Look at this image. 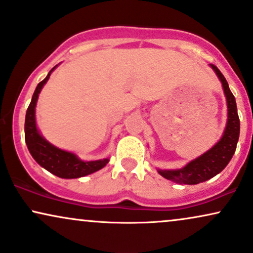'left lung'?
Listing matches in <instances>:
<instances>
[{
	"mask_svg": "<svg viewBox=\"0 0 253 253\" xmlns=\"http://www.w3.org/2000/svg\"><path fill=\"white\" fill-rule=\"evenodd\" d=\"M210 67L212 68V70L216 73L217 77L222 83L224 95L226 97L227 121L225 129H224L219 141L210 150L189 162L185 167L180 168V169L157 170L161 176L173 183L193 185V184L203 183L205 180L212 178L220 171H223L224 168L229 164L236 151V146L239 138V130H241L236 98L232 95L229 84H227L225 77L223 76L219 69L213 64H210Z\"/></svg>",
	"mask_w": 253,
	"mask_h": 253,
	"instance_id": "8db88e82",
	"label": "left lung"
}]
</instances>
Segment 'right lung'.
Listing matches in <instances>:
<instances>
[{
	"label": "right lung",
	"instance_id": "1",
	"mask_svg": "<svg viewBox=\"0 0 253 253\" xmlns=\"http://www.w3.org/2000/svg\"><path fill=\"white\" fill-rule=\"evenodd\" d=\"M57 65H55L52 69L49 71L46 77L42 82L37 84L35 92H34L33 98L28 107L26 114V123H24V137H26V143L33 158L39 163L41 167L44 168L49 172L60 178L73 179L80 178V177L88 176L90 173L96 172V171L103 169L109 163V158H103L98 161H82L74 152L62 150L57 148L50 142L41 135L39 127L36 124L35 108L37 104L39 95L44 84L48 82L49 77L52 71H54Z\"/></svg>",
	"mask_w": 253,
	"mask_h": 253
}]
</instances>
